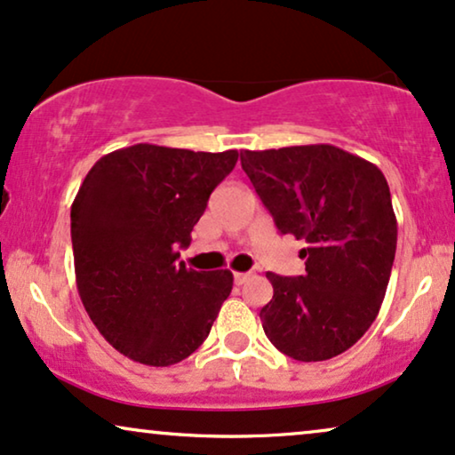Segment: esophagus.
<instances>
[{
  "mask_svg": "<svg viewBox=\"0 0 455 455\" xmlns=\"http://www.w3.org/2000/svg\"><path fill=\"white\" fill-rule=\"evenodd\" d=\"M233 277H235V283L241 285V283H245V281H247V277H250V275H247V273H235Z\"/></svg>",
  "mask_w": 455,
  "mask_h": 455,
  "instance_id": "obj_1",
  "label": "esophagus"
}]
</instances>
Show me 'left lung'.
I'll use <instances>...</instances> for the list:
<instances>
[{"mask_svg": "<svg viewBox=\"0 0 455 455\" xmlns=\"http://www.w3.org/2000/svg\"><path fill=\"white\" fill-rule=\"evenodd\" d=\"M241 168L283 235L307 241V275L267 273L264 333L296 361H325L370 330L387 294L396 218L378 165L333 145L241 151Z\"/></svg>", "mask_w": 455, "mask_h": 455, "instance_id": "obj_1", "label": "left lung"}]
</instances>
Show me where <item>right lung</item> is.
Listing matches in <instances>:
<instances>
[{
  "label": "right lung",
  "instance_id": "add662e5",
  "mask_svg": "<svg viewBox=\"0 0 455 455\" xmlns=\"http://www.w3.org/2000/svg\"><path fill=\"white\" fill-rule=\"evenodd\" d=\"M237 157L140 142L84 178L71 205L75 281L92 323L128 359L168 367L208 338L233 273L187 268L178 247Z\"/></svg>",
  "mask_w": 455,
  "mask_h": 455
}]
</instances>
